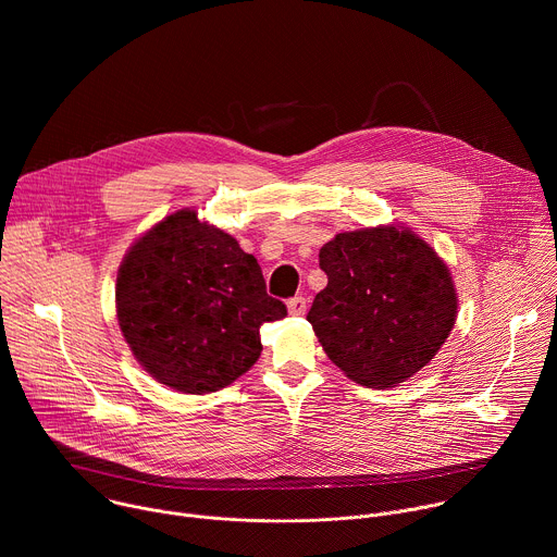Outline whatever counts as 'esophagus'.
Listing matches in <instances>:
<instances>
[{
	"instance_id": "34e87169",
	"label": "esophagus",
	"mask_w": 557,
	"mask_h": 557,
	"mask_svg": "<svg viewBox=\"0 0 557 557\" xmlns=\"http://www.w3.org/2000/svg\"><path fill=\"white\" fill-rule=\"evenodd\" d=\"M286 306H288V312H290V314L299 317V314H304V312H306V297L297 295V297L288 299V301H286Z\"/></svg>"
}]
</instances>
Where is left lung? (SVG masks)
I'll use <instances>...</instances> for the list:
<instances>
[{
	"label": "left lung",
	"mask_w": 557,
	"mask_h": 557,
	"mask_svg": "<svg viewBox=\"0 0 557 557\" xmlns=\"http://www.w3.org/2000/svg\"><path fill=\"white\" fill-rule=\"evenodd\" d=\"M329 275L306 320L329 359L355 383L408 381L445 344L458 299L451 273L408 226L337 233L320 251Z\"/></svg>",
	"instance_id": "left-lung-1"
}]
</instances>
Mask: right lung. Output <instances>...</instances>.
<instances>
[{"mask_svg":"<svg viewBox=\"0 0 557 557\" xmlns=\"http://www.w3.org/2000/svg\"><path fill=\"white\" fill-rule=\"evenodd\" d=\"M116 317L136 361L176 392L207 394L260 357V326L286 317L258 260L235 237L181 209L129 247Z\"/></svg>","mask_w":557,"mask_h":557,"instance_id":"obj_1","label":"right lung"}]
</instances>
